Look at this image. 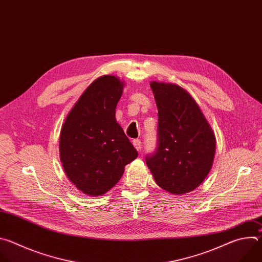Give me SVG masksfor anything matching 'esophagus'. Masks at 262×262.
Instances as JSON below:
<instances>
[{"label": "esophagus", "instance_id": "esophagus-1", "mask_svg": "<svg viewBox=\"0 0 262 262\" xmlns=\"http://www.w3.org/2000/svg\"><path fill=\"white\" fill-rule=\"evenodd\" d=\"M133 144H134V146L136 147L137 150L140 152V151H141V146H142L141 140H140V139H134V140H133Z\"/></svg>", "mask_w": 262, "mask_h": 262}]
</instances>
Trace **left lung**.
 Segmentation results:
<instances>
[{
  "label": "left lung",
  "instance_id": "left-lung-1",
  "mask_svg": "<svg viewBox=\"0 0 262 262\" xmlns=\"http://www.w3.org/2000/svg\"><path fill=\"white\" fill-rule=\"evenodd\" d=\"M158 106V139L146 164L165 191L192 192L207 176L214 157V135L194 98L175 84H150Z\"/></svg>",
  "mask_w": 262,
  "mask_h": 262
}]
</instances>
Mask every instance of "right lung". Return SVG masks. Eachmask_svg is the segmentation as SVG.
<instances>
[{
    "instance_id": "add662e5",
    "label": "right lung",
    "mask_w": 262,
    "mask_h": 262,
    "mask_svg": "<svg viewBox=\"0 0 262 262\" xmlns=\"http://www.w3.org/2000/svg\"><path fill=\"white\" fill-rule=\"evenodd\" d=\"M123 84L114 76L95 80L62 126L60 158L69 180L83 193L99 196L119 181L138 151L116 122Z\"/></svg>"
}]
</instances>
